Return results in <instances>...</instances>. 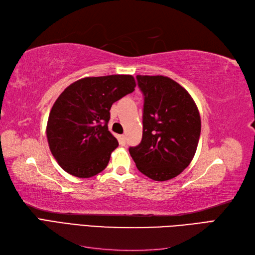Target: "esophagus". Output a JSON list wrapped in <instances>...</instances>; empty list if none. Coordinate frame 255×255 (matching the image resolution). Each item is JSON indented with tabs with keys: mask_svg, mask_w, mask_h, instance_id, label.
<instances>
[{
	"mask_svg": "<svg viewBox=\"0 0 255 255\" xmlns=\"http://www.w3.org/2000/svg\"><path fill=\"white\" fill-rule=\"evenodd\" d=\"M119 143H120L121 145H125V144H126V136H125V135L119 136Z\"/></svg>",
	"mask_w": 255,
	"mask_h": 255,
	"instance_id": "obj_1",
	"label": "esophagus"
}]
</instances>
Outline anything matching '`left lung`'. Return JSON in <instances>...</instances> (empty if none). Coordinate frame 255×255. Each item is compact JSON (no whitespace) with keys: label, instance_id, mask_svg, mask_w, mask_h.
<instances>
[{"label":"left lung","instance_id":"obj_1","mask_svg":"<svg viewBox=\"0 0 255 255\" xmlns=\"http://www.w3.org/2000/svg\"><path fill=\"white\" fill-rule=\"evenodd\" d=\"M144 96L141 142L129 148L145 176L164 182L179 175L194 158L201 118L194 99L179 83L164 75H137Z\"/></svg>","mask_w":255,"mask_h":255}]
</instances>
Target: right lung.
I'll return each mask as SVG.
<instances>
[{
  "instance_id": "add662e5",
  "label": "right lung",
  "mask_w": 255,
  "mask_h": 255,
  "mask_svg": "<svg viewBox=\"0 0 255 255\" xmlns=\"http://www.w3.org/2000/svg\"><path fill=\"white\" fill-rule=\"evenodd\" d=\"M135 87L133 75L114 74L83 78L61 92L49 115L47 138L66 172L86 179L104 170L119 144L107 127L111 107Z\"/></svg>"
}]
</instances>
